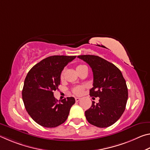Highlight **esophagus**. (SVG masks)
<instances>
[{"instance_id":"obj_1","label":"esophagus","mask_w":150,"mask_h":150,"mask_svg":"<svg viewBox=\"0 0 150 150\" xmlns=\"http://www.w3.org/2000/svg\"><path fill=\"white\" fill-rule=\"evenodd\" d=\"M80 100H81L80 98H78V97H76L75 98V101H76V102H79V101Z\"/></svg>"}]
</instances>
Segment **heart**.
Returning <instances> with one entry per match:
<instances>
[{"label": "heart", "mask_w": 150, "mask_h": 150, "mask_svg": "<svg viewBox=\"0 0 150 150\" xmlns=\"http://www.w3.org/2000/svg\"><path fill=\"white\" fill-rule=\"evenodd\" d=\"M87 67L85 65H78L77 67H76V70H77V73L79 74V73L85 69V68H86ZM64 72L65 71L63 70L62 71V73H61V76L60 77L61 79L63 78V75H64ZM85 85H77V86H75V87H73L72 88V92L73 94H75V95H81V94L83 93V91L85 90Z\"/></svg>", "instance_id": "heart-1"}]
</instances>
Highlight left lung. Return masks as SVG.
I'll list each match as a JSON object with an SVG mask.
<instances>
[{
    "label": "left lung",
    "mask_w": 150,
    "mask_h": 150,
    "mask_svg": "<svg viewBox=\"0 0 150 150\" xmlns=\"http://www.w3.org/2000/svg\"><path fill=\"white\" fill-rule=\"evenodd\" d=\"M87 63L93 73V87L90 96L99 97V103L85 111L87 121L92 125L106 128L122 115L128 100V88L120 70L110 62L96 55L77 56Z\"/></svg>",
    "instance_id": "left-lung-1"
}]
</instances>
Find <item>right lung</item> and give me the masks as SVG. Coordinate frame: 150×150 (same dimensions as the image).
I'll return each mask as SVG.
<instances>
[{
	"label": "right lung",
	"instance_id": "1",
	"mask_svg": "<svg viewBox=\"0 0 150 150\" xmlns=\"http://www.w3.org/2000/svg\"><path fill=\"white\" fill-rule=\"evenodd\" d=\"M76 56L53 55L42 60L29 71L25 79L22 99L28 115L35 122L54 128L65 122L74 105L73 97L59 100L54 91L60 85V76L66 65Z\"/></svg>",
	"mask_w": 150,
	"mask_h": 150
}]
</instances>
